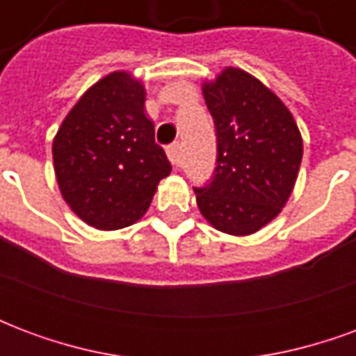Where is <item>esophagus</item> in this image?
<instances>
[{"instance_id": "34e87169", "label": "esophagus", "mask_w": 356, "mask_h": 356, "mask_svg": "<svg viewBox=\"0 0 356 356\" xmlns=\"http://www.w3.org/2000/svg\"><path fill=\"white\" fill-rule=\"evenodd\" d=\"M165 152H168V158H170V162L175 165V168H181V163H183V150H181V145L179 143H173L170 147L165 148Z\"/></svg>"}]
</instances>
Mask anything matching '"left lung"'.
<instances>
[{"instance_id":"1","label":"left lung","mask_w":356,"mask_h":356,"mask_svg":"<svg viewBox=\"0 0 356 356\" xmlns=\"http://www.w3.org/2000/svg\"><path fill=\"white\" fill-rule=\"evenodd\" d=\"M217 135V168L194 186L202 216L217 231L246 236L273 221L298 179L303 140L291 112L244 70L225 68L204 83Z\"/></svg>"}]
</instances>
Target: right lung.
I'll return each mask as SVG.
<instances>
[{"instance_id":"obj_1","label":"right lung","mask_w":356,"mask_h":356,"mask_svg":"<svg viewBox=\"0 0 356 356\" xmlns=\"http://www.w3.org/2000/svg\"><path fill=\"white\" fill-rule=\"evenodd\" d=\"M53 162L60 194L81 221L101 231L139 221L171 171L145 116V86L112 72L89 88L58 127Z\"/></svg>"}]
</instances>
